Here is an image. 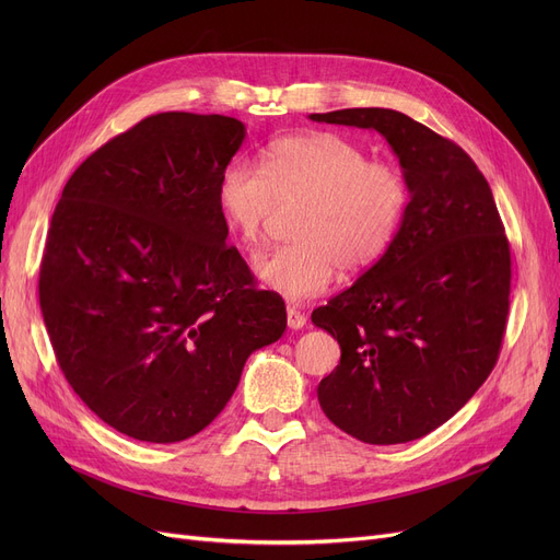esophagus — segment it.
I'll return each instance as SVG.
<instances>
[{
    "label": "esophagus",
    "mask_w": 560,
    "mask_h": 560,
    "mask_svg": "<svg viewBox=\"0 0 560 560\" xmlns=\"http://www.w3.org/2000/svg\"><path fill=\"white\" fill-rule=\"evenodd\" d=\"M285 317H288V327H290V329L298 331V329H304V327H306V315L300 313L295 306H288Z\"/></svg>",
    "instance_id": "1"
}]
</instances>
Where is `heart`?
I'll return each mask as SVG.
<instances>
[{
    "mask_svg": "<svg viewBox=\"0 0 560 560\" xmlns=\"http://www.w3.org/2000/svg\"><path fill=\"white\" fill-rule=\"evenodd\" d=\"M218 209L243 247L256 249L279 203L300 201L292 241L256 258L262 285L288 300L325 292L338 275L359 272L386 252L408 203L399 167L370 161L354 140L306 131L272 140L260 165L229 161L215 188Z\"/></svg>",
    "mask_w": 560,
    "mask_h": 560,
    "instance_id": "1",
    "label": "heart"
}]
</instances>
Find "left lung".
Listing matches in <instances>:
<instances>
[{
	"mask_svg": "<svg viewBox=\"0 0 560 560\" xmlns=\"http://www.w3.org/2000/svg\"><path fill=\"white\" fill-rule=\"evenodd\" d=\"M308 117L378 131L408 186L384 256L311 315L340 345V365L317 386L325 416L370 445L408 443L458 413L497 363L511 295L504 224L475 161L413 117L393 108Z\"/></svg>",
	"mask_w": 560,
	"mask_h": 560,
	"instance_id": "8db88e82",
	"label": "left lung"
}]
</instances>
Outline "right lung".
<instances>
[{"label": "right lung", "mask_w": 560, "mask_h": 560, "mask_svg": "<svg viewBox=\"0 0 560 560\" xmlns=\"http://www.w3.org/2000/svg\"><path fill=\"white\" fill-rule=\"evenodd\" d=\"M245 133L226 115L144 117L74 170L49 222L38 290L56 361L100 420L144 443L209 427L252 351L285 331L215 199Z\"/></svg>", "instance_id": "1"}]
</instances>
